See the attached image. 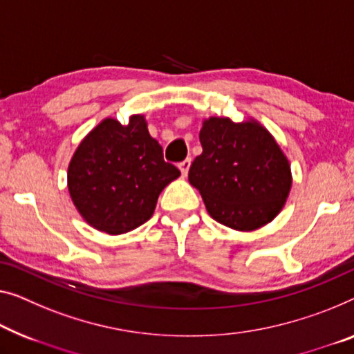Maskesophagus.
<instances>
[{
	"mask_svg": "<svg viewBox=\"0 0 354 354\" xmlns=\"http://www.w3.org/2000/svg\"><path fill=\"white\" fill-rule=\"evenodd\" d=\"M191 159H184L183 162H179V170H181V173H183V176H186L187 175V171H189V168H191Z\"/></svg>",
	"mask_w": 354,
	"mask_h": 354,
	"instance_id": "esophagus-1",
	"label": "esophagus"
}]
</instances>
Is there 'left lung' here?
<instances>
[{
    "label": "left lung",
    "instance_id": "obj_1",
    "mask_svg": "<svg viewBox=\"0 0 354 354\" xmlns=\"http://www.w3.org/2000/svg\"><path fill=\"white\" fill-rule=\"evenodd\" d=\"M203 152L189 168L209 216L235 230H254L281 211L291 168L273 136L254 120L209 118L200 130Z\"/></svg>",
    "mask_w": 354,
    "mask_h": 354
}]
</instances>
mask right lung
Masks as SVG:
<instances>
[{
  "label": "right lung",
  "instance_id": "add662e5",
  "mask_svg": "<svg viewBox=\"0 0 354 354\" xmlns=\"http://www.w3.org/2000/svg\"><path fill=\"white\" fill-rule=\"evenodd\" d=\"M179 175L138 114L129 125L104 119L82 140L68 167V189L92 227L119 235L145 224Z\"/></svg>",
  "mask_w": 354,
  "mask_h": 354
}]
</instances>
